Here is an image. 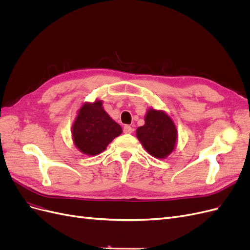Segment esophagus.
<instances>
[{"mask_svg": "<svg viewBox=\"0 0 250 250\" xmlns=\"http://www.w3.org/2000/svg\"><path fill=\"white\" fill-rule=\"evenodd\" d=\"M123 132H124V133H131V132H132V128H131V126H129V125H125V126H124V128H123Z\"/></svg>", "mask_w": 250, "mask_h": 250, "instance_id": "esophagus-1", "label": "esophagus"}]
</instances>
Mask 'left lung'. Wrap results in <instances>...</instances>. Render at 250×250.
I'll list each match as a JSON object with an SVG mask.
<instances>
[{"instance_id":"8db88e82","label":"left lung","mask_w":250,"mask_h":250,"mask_svg":"<svg viewBox=\"0 0 250 250\" xmlns=\"http://www.w3.org/2000/svg\"><path fill=\"white\" fill-rule=\"evenodd\" d=\"M137 137L149 154L165 158L175 147L177 131L168 115L161 110L150 109L145 117V125L137 129Z\"/></svg>"}]
</instances>
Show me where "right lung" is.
Masks as SVG:
<instances>
[{
  "label": "right lung",
  "mask_w": 250,
  "mask_h": 250,
  "mask_svg": "<svg viewBox=\"0 0 250 250\" xmlns=\"http://www.w3.org/2000/svg\"><path fill=\"white\" fill-rule=\"evenodd\" d=\"M122 133V128L102 107V101L85 103L79 109L73 125L75 145L87 155H97Z\"/></svg>",
  "instance_id": "right-lung-1"
}]
</instances>
